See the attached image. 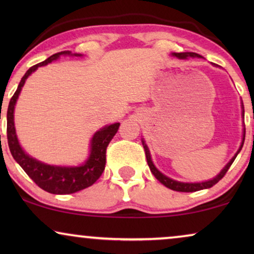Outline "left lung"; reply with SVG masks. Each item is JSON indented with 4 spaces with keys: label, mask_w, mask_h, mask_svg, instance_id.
<instances>
[{
    "label": "left lung",
    "mask_w": 254,
    "mask_h": 254,
    "mask_svg": "<svg viewBox=\"0 0 254 254\" xmlns=\"http://www.w3.org/2000/svg\"><path fill=\"white\" fill-rule=\"evenodd\" d=\"M172 55H173V57H177L178 59L201 58V55L196 54V53H192V52H185V53H173ZM243 116H244V106H243ZM244 140H245V128H244V134H243V141H242L241 147H239L238 151L236 152V155L234 156V157L231 158V161L224 166L223 170H222V171L218 173V175L215 177V178L208 180V182H202V183H182V182H177V180H173L171 178H169V177L164 176L162 172H159L158 170L156 169V166L154 165V163H152V161H151L150 151H149L147 144H145V142L143 140H142V144H143V148H144V151H145V157H147V162H148L149 168H150V171L152 172V175L156 177V179H157L158 182H161L163 185L168 187V189L177 190V192H196V190H200L210 189L211 186H214L215 184H217L222 178H223L224 175L227 173V171L229 170V168H230L232 163H234L235 158L237 157L239 151L242 150L243 144H244Z\"/></svg>",
    "instance_id": "obj_1"
}]
</instances>
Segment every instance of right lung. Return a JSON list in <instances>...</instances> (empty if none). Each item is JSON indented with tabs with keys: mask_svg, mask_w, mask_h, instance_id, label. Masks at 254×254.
Here are the masks:
<instances>
[{
	"mask_svg": "<svg viewBox=\"0 0 254 254\" xmlns=\"http://www.w3.org/2000/svg\"><path fill=\"white\" fill-rule=\"evenodd\" d=\"M60 55L72 54L69 51L53 54L45 61L31 67L20 79L18 88L10 99L8 112H6V136H8V144L12 157L40 189L52 194H70L93 185L97 179L102 176L106 163V148L114 135L117 134L120 124L109 125V126L103 127L102 129L96 131L91 140L89 157L81 166L48 165L25 154V151L19 145L16 135L15 123H13V111H15L16 102L26 78L34 70H37L38 67L51 64L52 61H55L60 58ZM74 55L81 57V54Z\"/></svg>",
	"mask_w": 254,
	"mask_h": 254,
	"instance_id": "1",
	"label": "right lung"
}]
</instances>
